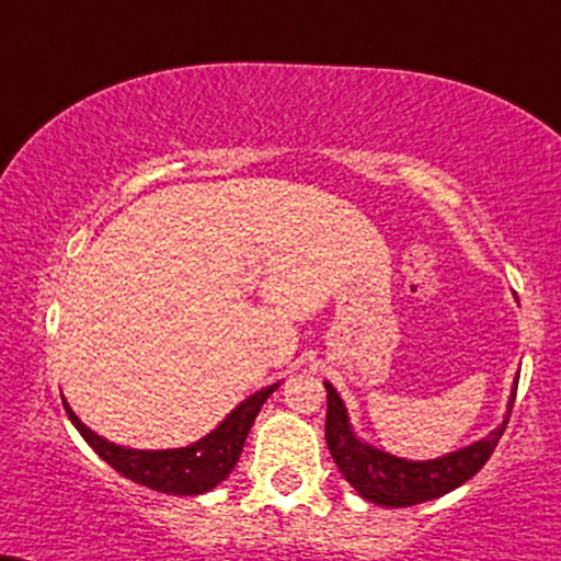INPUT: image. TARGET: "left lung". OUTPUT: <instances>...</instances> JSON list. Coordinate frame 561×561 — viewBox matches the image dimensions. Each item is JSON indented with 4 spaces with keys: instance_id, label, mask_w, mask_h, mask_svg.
Masks as SVG:
<instances>
[{
    "instance_id": "obj_1",
    "label": "left lung",
    "mask_w": 561,
    "mask_h": 561,
    "mask_svg": "<svg viewBox=\"0 0 561 561\" xmlns=\"http://www.w3.org/2000/svg\"><path fill=\"white\" fill-rule=\"evenodd\" d=\"M517 382L510 399V411H513ZM325 399H329V411H325V443L339 471L344 479L363 494L365 500L375 502L382 507H409L420 502L437 500L443 494L477 477L481 466L486 463L494 448H497L502 432H505L510 414L492 435L469 445V448L450 453V456L435 460H403L391 453L375 450L373 445L354 437L346 420L344 401L333 391L331 382H325Z\"/></svg>"
}]
</instances>
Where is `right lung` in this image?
I'll return each mask as SVG.
<instances>
[{"instance_id": "obj_1", "label": "right lung", "mask_w": 561, "mask_h": 561, "mask_svg": "<svg viewBox=\"0 0 561 561\" xmlns=\"http://www.w3.org/2000/svg\"><path fill=\"white\" fill-rule=\"evenodd\" d=\"M279 382L274 386L261 388L251 399H245L236 411H230L228 420L211 430L207 437L198 443L188 445V448L175 450H131L113 445L108 439L98 437L95 432L84 427L77 420V414L64 401L69 420L77 427V432L84 437V443L101 456L111 469H116L122 477L137 481V484L154 489L162 494H181V497H194V494H204L215 489L219 481L228 479L230 471L236 469L240 453H243L248 430H251L253 420L264 407V401L276 391Z\"/></svg>"}]
</instances>
